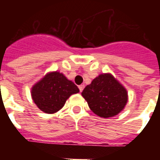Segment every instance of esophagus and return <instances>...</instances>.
<instances>
[{"mask_svg": "<svg viewBox=\"0 0 160 160\" xmlns=\"http://www.w3.org/2000/svg\"><path fill=\"white\" fill-rule=\"evenodd\" d=\"M84 87H85V86H84V85H80V86H79V89H80V92H82V91H83Z\"/></svg>", "mask_w": 160, "mask_h": 160, "instance_id": "1", "label": "esophagus"}]
</instances>
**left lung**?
Returning a JSON list of instances; mask_svg holds the SVG:
<instances>
[{"mask_svg": "<svg viewBox=\"0 0 160 160\" xmlns=\"http://www.w3.org/2000/svg\"><path fill=\"white\" fill-rule=\"evenodd\" d=\"M91 111L98 117H115L123 111L128 100L127 89L111 73H101L81 92Z\"/></svg>", "mask_w": 160, "mask_h": 160, "instance_id": "obj_1", "label": "left lung"}]
</instances>
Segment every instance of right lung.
<instances>
[{
    "label": "right lung",
    "mask_w": 160,
    "mask_h": 160,
    "mask_svg": "<svg viewBox=\"0 0 160 160\" xmlns=\"http://www.w3.org/2000/svg\"><path fill=\"white\" fill-rule=\"evenodd\" d=\"M79 92L76 85L62 73L53 71L33 85L31 95L38 109L47 114H54L64 106L71 95Z\"/></svg>",
    "instance_id": "obj_1"
}]
</instances>
